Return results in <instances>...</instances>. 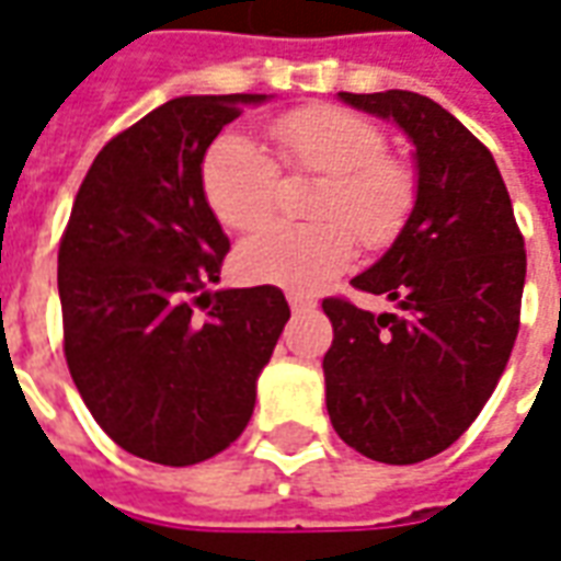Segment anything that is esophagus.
I'll return each mask as SVG.
<instances>
[{
  "label": "esophagus",
  "mask_w": 561,
  "mask_h": 561,
  "mask_svg": "<svg viewBox=\"0 0 561 561\" xmlns=\"http://www.w3.org/2000/svg\"><path fill=\"white\" fill-rule=\"evenodd\" d=\"M289 308H293V313H305V310H313L317 308V301L308 296H298V293H289Z\"/></svg>",
  "instance_id": "obj_1"
}]
</instances>
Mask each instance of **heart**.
<instances>
[{"instance_id":"obj_1","label":"heart","mask_w":561,"mask_h":561,"mask_svg":"<svg viewBox=\"0 0 561 561\" xmlns=\"http://www.w3.org/2000/svg\"><path fill=\"white\" fill-rule=\"evenodd\" d=\"M286 170L325 175L313 196L320 224H268L244 241L236 268L244 280L313 293L353 260V236L365 248L398 239L415 206V179L391 161L388 140L353 110L317 104L268 125ZM203 196L236 232L260 227L277 203V163L244 134H220L203 158Z\"/></svg>"}]
</instances>
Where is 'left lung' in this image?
I'll return each instance as SVG.
<instances>
[{"label": "left lung", "instance_id": "8db88e82", "mask_svg": "<svg viewBox=\"0 0 561 561\" xmlns=\"http://www.w3.org/2000/svg\"><path fill=\"white\" fill-rule=\"evenodd\" d=\"M412 142L415 206L355 289L398 313L325 298L334 341L322 358L325 407L343 443L379 463H421L457 443L508 365L520 329L526 251L493 154L431 98L403 89L341 92Z\"/></svg>", "mask_w": 561, "mask_h": 561}]
</instances>
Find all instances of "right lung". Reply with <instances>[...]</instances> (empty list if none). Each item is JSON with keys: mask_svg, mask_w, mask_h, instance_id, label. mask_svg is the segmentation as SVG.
I'll return each mask as SVG.
<instances>
[{"mask_svg": "<svg viewBox=\"0 0 561 561\" xmlns=\"http://www.w3.org/2000/svg\"><path fill=\"white\" fill-rule=\"evenodd\" d=\"M263 101L173 98L122 130L89 167L59 244L73 386L101 431L151 463H203L239 439L289 320L277 286L206 289L230 239L203 196V158Z\"/></svg>", "mask_w": 561, "mask_h": 561, "instance_id": "add662e5", "label": "right lung"}]
</instances>
